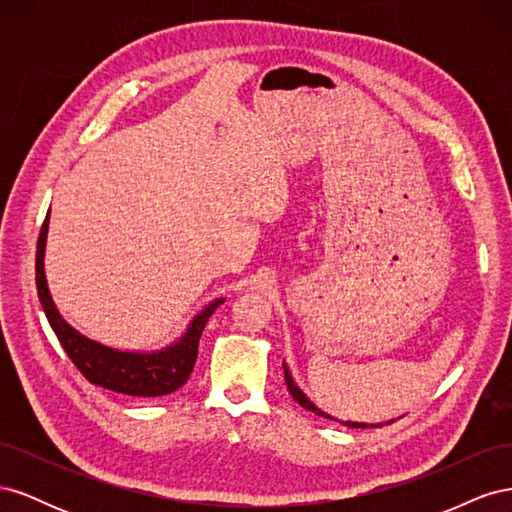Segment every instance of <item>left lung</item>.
Here are the masks:
<instances>
[{"mask_svg":"<svg viewBox=\"0 0 512 512\" xmlns=\"http://www.w3.org/2000/svg\"><path fill=\"white\" fill-rule=\"evenodd\" d=\"M284 380H286V386H288V391H290V395H292V399L297 401L299 406H303L305 410H309V412H314V414H318V416H324V418H331V421H337V418H333L331 414H327V412H322L320 408H316L312 401H309L307 397H305V393L299 389L297 384H294V380H292V376H290V371H288V367H286V363H284ZM339 423H344V421H339ZM344 425H348V427H367L365 423H350V421H346ZM369 427H376V425H369Z\"/></svg>","mask_w":512,"mask_h":512,"instance_id":"8db88e82","label":"left lung"}]
</instances>
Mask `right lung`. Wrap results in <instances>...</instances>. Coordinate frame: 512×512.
I'll return each mask as SVG.
<instances>
[{
    "mask_svg": "<svg viewBox=\"0 0 512 512\" xmlns=\"http://www.w3.org/2000/svg\"><path fill=\"white\" fill-rule=\"evenodd\" d=\"M46 232H49V215H46V220L40 228L36 247L38 299L42 303L46 318H49L51 329L59 339V344L64 346L76 369H79L91 384L130 397H162L181 389V386L188 382L194 369L198 356V342L200 335L205 331V324L224 299L209 303L203 312L190 322L188 331L183 333L179 342L164 350L121 352L115 348H108L104 344L94 342V339L81 335L59 316L44 277Z\"/></svg>",
    "mask_w": 512,
    "mask_h": 512,
    "instance_id": "1",
    "label": "right lung"
}]
</instances>
